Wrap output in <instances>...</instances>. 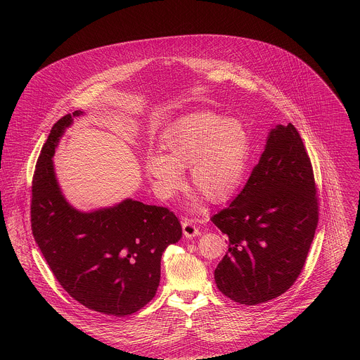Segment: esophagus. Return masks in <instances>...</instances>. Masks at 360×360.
<instances>
[{"mask_svg": "<svg viewBox=\"0 0 360 360\" xmlns=\"http://www.w3.org/2000/svg\"><path fill=\"white\" fill-rule=\"evenodd\" d=\"M182 229H184V235L188 238V239L200 235L198 226L195 225L194 220H190V219H184L182 220Z\"/></svg>", "mask_w": 360, "mask_h": 360, "instance_id": "obj_1", "label": "esophagus"}]
</instances>
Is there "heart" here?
<instances>
[{"mask_svg": "<svg viewBox=\"0 0 360 360\" xmlns=\"http://www.w3.org/2000/svg\"><path fill=\"white\" fill-rule=\"evenodd\" d=\"M166 154L146 155V172L159 195L169 198L184 188L182 169L190 182L212 202H223L239 188L250 139L240 121L198 112L176 121L163 135Z\"/></svg>", "mask_w": 360, "mask_h": 360, "instance_id": "heart-1", "label": "heart"}]
</instances>
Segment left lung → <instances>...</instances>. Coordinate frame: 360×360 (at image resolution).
I'll return each instance as SVG.
<instances>
[{
	"instance_id": "1",
	"label": "left lung",
	"mask_w": 360,
	"mask_h": 360,
	"mask_svg": "<svg viewBox=\"0 0 360 360\" xmlns=\"http://www.w3.org/2000/svg\"><path fill=\"white\" fill-rule=\"evenodd\" d=\"M311 163L292 124L276 125L239 195L212 217L228 236L214 270L219 290L257 305L279 297L305 264L319 223Z\"/></svg>"
}]
</instances>
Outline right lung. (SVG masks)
Wrapping results in <instances>:
<instances>
[{"mask_svg":"<svg viewBox=\"0 0 360 360\" xmlns=\"http://www.w3.org/2000/svg\"><path fill=\"white\" fill-rule=\"evenodd\" d=\"M75 110L56 121L36 163L31 223L34 240L60 286L87 309L124 317L147 305L160 281L165 250L182 238L167 207L131 198L94 212L66 201L52 156Z\"/></svg>","mask_w":360,"mask_h":360,"instance_id":"add662e5","label":"right lung"}]
</instances>
